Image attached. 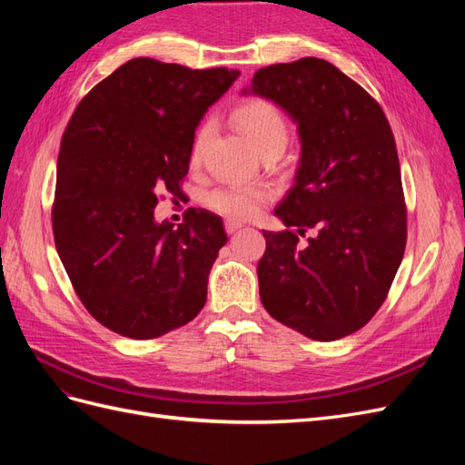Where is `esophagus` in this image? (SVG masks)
Masks as SVG:
<instances>
[{
  "instance_id": "esophagus-1",
  "label": "esophagus",
  "mask_w": 465,
  "mask_h": 465,
  "mask_svg": "<svg viewBox=\"0 0 465 465\" xmlns=\"http://www.w3.org/2000/svg\"><path fill=\"white\" fill-rule=\"evenodd\" d=\"M241 227H242V223H238V221H234V219H227V221H224V231H227L229 234H234Z\"/></svg>"
}]
</instances>
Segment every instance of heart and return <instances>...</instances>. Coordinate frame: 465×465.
Listing matches in <instances>:
<instances>
[{
  "mask_svg": "<svg viewBox=\"0 0 465 465\" xmlns=\"http://www.w3.org/2000/svg\"><path fill=\"white\" fill-rule=\"evenodd\" d=\"M232 122L252 143L262 157L270 151L283 153L289 142V125L281 110L263 98H252V101L236 106L232 112ZM211 137V125L205 124L198 130L192 143V164H200L203 159L205 147ZM270 200V190L265 188H242V186H223L207 193V205L217 211L219 215L231 219H252L260 213L263 203Z\"/></svg>",
  "mask_w": 465,
  "mask_h": 465,
  "instance_id": "obj_1",
  "label": "heart"
}]
</instances>
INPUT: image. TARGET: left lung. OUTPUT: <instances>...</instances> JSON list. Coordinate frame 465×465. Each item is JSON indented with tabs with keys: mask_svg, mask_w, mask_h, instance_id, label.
<instances>
[{
	"mask_svg": "<svg viewBox=\"0 0 465 465\" xmlns=\"http://www.w3.org/2000/svg\"><path fill=\"white\" fill-rule=\"evenodd\" d=\"M242 94L285 110L301 139L294 186L275 209L287 231H262V304L283 326L335 341L376 314L403 258L407 213L390 124L367 91L320 58L262 67ZM306 228L317 236L301 247Z\"/></svg>",
	"mask_w": 465,
	"mask_h": 465,
	"instance_id": "left-lung-1",
	"label": "left lung"
}]
</instances>
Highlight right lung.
I'll return each mask as SVG.
<instances>
[{
    "label": "right lung",
    "mask_w": 465,
    "mask_h": 465,
    "mask_svg": "<svg viewBox=\"0 0 465 465\" xmlns=\"http://www.w3.org/2000/svg\"><path fill=\"white\" fill-rule=\"evenodd\" d=\"M238 69H190L135 58L98 83L62 137L52 227L55 250L89 314L132 340H153L200 314L227 232L188 209L154 219L163 192L180 195L193 134Z\"/></svg>",
    "instance_id": "obj_1"
}]
</instances>
